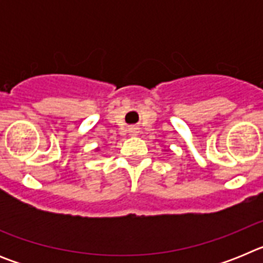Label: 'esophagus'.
<instances>
[{
  "label": "esophagus",
  "mask_w": 263,
  "mask_h": 263,
  "mask_svg": "<svg viewBox=\"0 0 263 263\" xmlns=\"http://www.w3.org/2000/svg\"><path fill=\"white\" fill-rule=\"evenodd\" d=\"M129 133H130V136H137V134H138V127L130 126L129 127Z\"/></svg>",
  "instance_id": "esophagus-1"
}]
</instances>
